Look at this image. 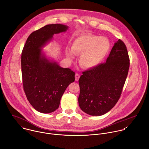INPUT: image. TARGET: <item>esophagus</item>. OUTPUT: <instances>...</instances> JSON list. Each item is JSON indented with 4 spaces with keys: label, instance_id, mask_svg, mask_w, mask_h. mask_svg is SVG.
<instances>
[{
    "label": "esophagus",
    "instance_id": "1",
    "mask_svg": "<svg viewBox=\"0 0 149 149\" xmlns=\"http://www.w3.org/2000/svg\"><path fill=\"white\" fill-rule=\"evenodd\" d=\"M79 78H80V75H79V74H75V81H78L79 80Z\"/></svg>",
    "mask_w": 149,
    "mask_h": 149
}]
</instances>
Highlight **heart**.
Returning a JSON list of instances; mask_svg holds the SVG:
<instances>
[{"instance_id":"heart-1","label":"heart","mask_w":149,"mask_h":149,"mask_svg":"<svg viewBox=\"0 0 149 149\" xmlns=\"http://www.w3.org/2000/svg\"><path fill=\"white\" fill-rule=\"evenodd\" d=\"M110 49L111 43L107 38L85 34L77 37L72 42L71 49H66L65 54L71 59H74L73 53L81 55L79 60L80 65L91 68L101 63Z\"/></svg>"}]
</instances>
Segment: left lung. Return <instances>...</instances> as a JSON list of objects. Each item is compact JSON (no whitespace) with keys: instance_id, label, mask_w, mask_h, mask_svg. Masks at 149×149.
<instances>
[{"instance_id":"1","label":"left lung","mask_w":149,"mask_h":149,"mask_svg":"<svg viewBox=\"0 0 149 149\" xmlns=\"http://www.w3.org/2000/svg\"><path fill=\"white\" fill-rule=\"evenodd\" d=\"M130 67L125 44L116 42L105 63L82 72L79 79V105L91 116L108 112L120 97Z\"/></svg>"}]
</instances>
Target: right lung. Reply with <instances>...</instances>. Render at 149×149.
Listing matches in <instances>:
<instances>
[{
	"mask_svg": "<svg viewBox=\"0 0 149 149\" xmlns=\"http://www.w3.org/2000/svg\"><path fill=\"white\" fill-rule=\"evenodd\" d=\"M68 27L47 25L31 33L23 48L21 69L23 88L31 105L38 112L49 113L59 107L60 99L68 86L75 81V72L48 59L42 48L55 34Z\"/></svg>",
	"mask_w": 149,
	"mask_h": 149,
	"instance_id": "obj_1",
	"label": "right lung"
}]
</instances>
